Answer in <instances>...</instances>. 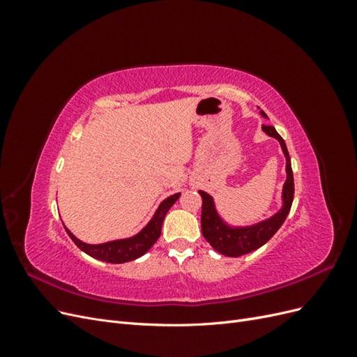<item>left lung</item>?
<instances>
[{
    "instance_id": "left-lung-1",
    "label": "left lung",
    "mask_w": 357,
    "mask_h": 357,
    "mask_svg": "<svg viewBox=\"0 0 357 357\" xmlns=\"http://www.w3.org/2000/svg\"><path fill=\"white\" fill-rule=\"evenodd\" d=\"M262 116L266 117L264 112H261ZM264 131L269 135L274 137L280 142V146L283 149V153L286 156V172L287 178L283 186V207L280 211H277L273 218H269L261 223H256L253 226H245V228H232V226L226 225L220 215L215 211L213 198L202 190H199V195L202 198V211H201V229L204 238L210 243V245L215 252L220 255L238 257L243 255L250 253L256 248L262 247L266 241L271 240V236L280 229L287 218L290 211L291 202H294V193H295V185H294V172H291V164L290 156L287 152V147L284 139L280 137V134L275 131L274 126L264 125Z\"/></svg>"
}]
</instances>
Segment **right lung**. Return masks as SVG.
Wrapping results in <instances>:
<instances>
[{
  "label": "right lung",
  "instance_id": "right-lung-1",
  "mask_svg": "<svg viewBox=\"0 0 357 357\" xmlns=\"http://www.w3.org/2000/svg\"><path fill=\"white\" fill-rule=\"evenodd\" d=\"M178 197L180 193H176V195H171L165 201H162L152 220L147 223V226L142 232H138L137 235L131 236V238L109 241L104 244H86L79 238H75L67 228L66 231L70 235V238L74 241V244L77 245L82 252L95 259H100V261L109 264H123L134 261V259L143 256L149 248L158 241L165 215L172 205H174V202L178 199Z\"/></svg>",
  "mask_w": 357,
  "mask_h": 357
}]
</instances>
